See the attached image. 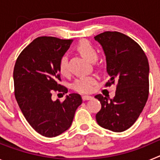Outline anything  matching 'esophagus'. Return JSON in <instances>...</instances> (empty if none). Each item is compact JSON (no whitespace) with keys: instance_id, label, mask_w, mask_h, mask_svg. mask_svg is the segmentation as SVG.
<instances>
[{"instance_id":"esophagus-1","label":"esophagus","mask_w":160,"mask_h":160,"mask_svg":"<svg viewBox=\"0 0 160 160\" xmlns=\"http://www.w3.org/2000/svg\"><path fill=\"white\" fill-rule=\"evenodd\" d=\"M82 98L83 101H87V100L92 99L93 97H91V96H88V95H83L82 97Z\"/></svg>"}]
</instances>
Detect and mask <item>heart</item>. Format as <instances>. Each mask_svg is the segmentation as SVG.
<instances>
[{"label": "heart", "mask_w": 160, "mask_h": 160, "mask_svg": "<svg viewBox=\"0 0 160 160\" xmlns=\"http://www.w3.org/2000/svg\"><path fill=\"white\" fill-rule=\"evenodd\" d=\"M77 49L79 53L83 57L90 60V62H95L98 59L97 49L92 44L87 40H82L78 44ZM58 69L61 74L63 76H68L70 74V65L69 58L66 53L60 58L58 63ZM97 82V78L94 76H84L77 78L73 83V89L80 94H89L94 90V85Z\"/></svg>", "instance_id": "heart-1"}]
</instances>
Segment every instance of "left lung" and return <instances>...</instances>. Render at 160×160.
<instances>
[{
  "label": "left lung",
  "instance_id": "8db88e82",
  "mask_svg": "<svg viewBox=\"0 0 160 160\" xmlns=\"http://www.w3.org/2000/svg\"><path fill=\"white\" fill-rule=\"evenodd\" d=\"M102 46L107 71L111 76L106 87L117 82L114 98L97 94L101 110L98 124L114 132H122L135 123L149 95V63L141 46L132 38L116 31L94 37Z\"/></svg>",
  "mask_w": 160,
  "mask_h": 160
}]
</instances>
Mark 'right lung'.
Returning <instances> with one entry per match:
<instances>
[{
	"instance_id": "obj_1",
	"label": "right lung",
	"mask_w": 160,
	"mask_h": 160,
	"mask_svg": "<svg viewBox=\"0 0 160 160\" xmlns=\"http://www.w3.org/2000/svg\"><path fill=\"white\" fill-rule=\"evenodd\" d=\"M73 40L39 37L22 51L13 70L14 94L29 125L48 138L70 128L78 107L82 102L78 94H70L63 102L53 101V92L66 94L61 85L58 63Z\"/></svg>"
}]
</instances>
